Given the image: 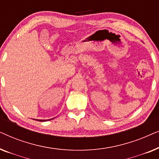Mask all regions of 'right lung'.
Returning a JSON list of instances; mask_svg holds the SVG:
<instances>
[{
  "label": "right lung",
  "instance_id": "obj_1",
  "mask_svg": "<svg viewBox=\"0 0 159 159\" xmlns=\"http://www.w3.org/2000/svg\"><path fill=\"white\" fill-rule=\"evenodd\" d=\"M35 120L40 121H48V120H50V119H47V120H45V119H35Z\"/></svg>",
  "mask_w": 159,
  "mask_h": 159
}]
</instances>
